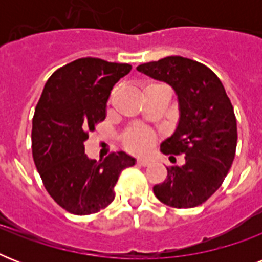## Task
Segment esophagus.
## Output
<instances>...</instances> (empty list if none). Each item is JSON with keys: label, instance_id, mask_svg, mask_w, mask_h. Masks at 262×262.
I'll return each mask as SVG.
<instances>
[{"label": "esophagus", "instance_id": "1", "mask_svg": "<svg viewBox=\"0 0 262 262\" xmlns=\"http://www.w3.org/2000/svg\"><path fill=\"white\" fill-rule=\"evenodd\" d=\"M137 164H139V166H143V167H147V166H149V164H151V162L147 159H139L137 160Z\"/></svg>", "mask_w": 262, "mask_h": 262}]
</instances>
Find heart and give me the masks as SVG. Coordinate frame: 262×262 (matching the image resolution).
Returning <instances> with one entry per match:
<instances>
[{
	"label": "heart",
	"mask_w": 262,
	"mask_h": 262,
	"mask_svg": "<svg viewBox=\"0 0 262 262\" xmlns=\"http://www.w3.org/2000/svg\"><path fill=\"white\" fill-rule=\"evenodd\" d=\"M160 85L158 83L148 84V87H155ZM156 141L155 132L143 125H133L129 126L121 136V143L126 151L136 154V155H143L154 147Z\"/></svg>",
	"instance_id": "b5f03b06"
}]
</instances>
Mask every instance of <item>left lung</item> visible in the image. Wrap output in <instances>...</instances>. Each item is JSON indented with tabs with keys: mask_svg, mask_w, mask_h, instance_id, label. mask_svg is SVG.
<instances>
[{
	"mask_svg": "<svg viewBox=\"0 0 262 262\" xmlns=\"http://www.w3.org/2000/svg\"><path fill=\"white\" fill-rule=\"evenodd\" d=\"M137 71L170 84L181 111L177 130L160 151L185 155V164L167 167V178L154 186V193L168 207H199L222 186L235 158L238 132L231 100L219 77L193 59L171 55L141 63Z\"/></svg>",
	"mask_w": 262,
	"mask_h": 262,
	"instance_id": "8db88e82",
	"label": "left lung"
}]
</instances>
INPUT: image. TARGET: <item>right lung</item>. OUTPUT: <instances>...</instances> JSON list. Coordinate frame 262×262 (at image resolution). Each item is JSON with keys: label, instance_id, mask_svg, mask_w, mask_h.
Here are the masks:
<instances>
[{"label": "right lung", "instance_id": "obj_1", "mask_svg": "<svg viewBox=\"0 0 262 262\" xmlns=\"http://www.w3.org/2000/svg\"><path fill=\"white\" fill-rule=\"evenodd\" d=\"M132 71L129 63L79 58L47 80L32 119V156L47 193L73 215L104 209L115 197L122 170L136 160L113 152L104 160L88 159L84 141L106 118L114 84Z\"/></svg>", "mask_w": 262, "mask_h": 262}]
</instances>
